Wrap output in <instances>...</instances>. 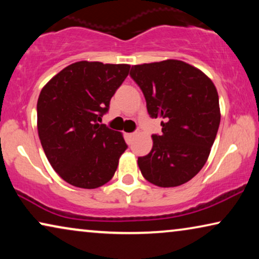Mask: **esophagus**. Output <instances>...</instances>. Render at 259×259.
Listing matches in <instances>:
<instances>
[{
  "label": "esophagus",
  "instance_id": "esophagus-1",
  "mask_svg": "<svg viewBox=\"0 0 259 259\" xmlns=\"http://www.w3.org/2000/svg\"><path fill=\"white\" fill-rule=\"evenodd\" d=\"M136 136H137V133H128V134H127V136H126V137H127V140L131 141Z\"/></svg>",
  "mask_w": 259,
  "mask_h": 259
}]
</instances>
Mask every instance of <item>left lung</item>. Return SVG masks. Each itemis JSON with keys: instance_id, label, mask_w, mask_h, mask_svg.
<instances>
[{"instance_id": "1", "label": "left lung", "mask_w": 259, "mask_h": 259, "mask_svg": "<svg viewBox=\"0 0 259 259\" xmlns=\"http://www.w3.org/2000/svg\"><path fill=\"white\" fill-rule=\"evenodd\" d=\"M131 76L161 118L150 153L138 158L144 178L159 187L185 184L203 168L221 122L217 88L206 74L180 60L132 66Z\"/></svg>"}]
</instances>
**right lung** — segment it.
<instances>
[{
	"label": "right lung",
	"mask_w": 259,
	"mask_h": 259,
	"mask_svg": "<svg viewBox=\"0 0 259 259\" xmlns=\"http://www.w3.org/2000/svg\"><path fill=\"white\" fill-rule=\"evenodd\" d=\"M130 65L79 61L45 84L37 100V132L46 157L70 185L97 189L113 178L127 145L100 125Z\"/></svg>",
	"instance_id": "right-lung-1"
}]
</instances>
